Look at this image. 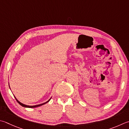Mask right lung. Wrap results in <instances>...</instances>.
Returning <instances> with one entry per match:
<instances>
[{
	"label": "right lung",
	"instance_id": "1",
	"mask_svg": "<svg viewBox=\"0 0 129 129\" xmlns=\"http://www.w3.org/2000/svg\"><path fill=\"white\" fill-rule=\"evenodd\" d=\"M15 98H16V101H17V102L19 103V104L20 105H21L22 106H23V107H27V108H35V107H39V106H42V105H44V104H45V103H47L48 102H49V101L51 100V98H50V99L49 100V101H47L46 102H45V103H42V104H40V105H35V106H27V105H24V104H23V103H21L19 101H18V100L17 99V98L15 97Z\"/></svg>",
	"mask_w": 129,
	"mask_h": 129
}]
</instances>
